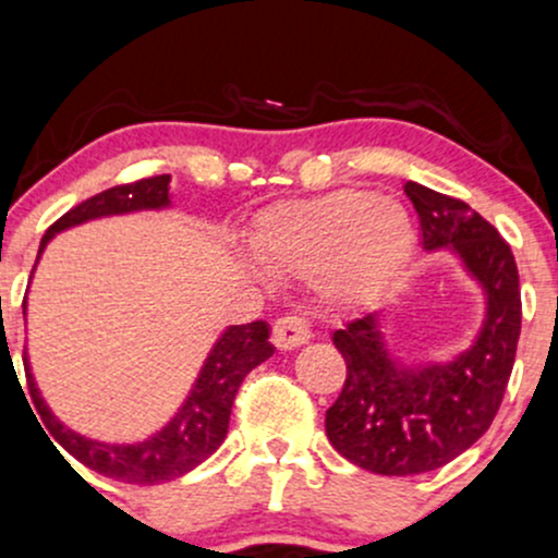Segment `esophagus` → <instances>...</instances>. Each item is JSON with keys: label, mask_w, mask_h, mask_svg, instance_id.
I'll return each instance as SVG.
<instances>
[{"label": "esophagus", "mask_w": 558, "mask_h": 558, "mask_svg": "<svg viewBox=\"0 0 558 558\" xmlns=\"http://www.w3.org/2000/svg\"><path fill=\"white\" fill-rule=\"evenodd\" d=\"M310 326L307 320L299 318V315H283V318L275 320L272 326V344L278 350H296L302 344L310 342Z\"/></svg>", "instance_id": "34e87169"}]
</instances>
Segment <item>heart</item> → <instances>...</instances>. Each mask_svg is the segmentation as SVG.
Wrapping results in <instances>:
<instances>
[{
  "label": "heart",
  "instance_id": "obj_1",
  "mask_svg": "<svg viewBox=\"0 0 558 558\" xmlns=\"http://www.w3.org/2000/svg\"><path fill=\"white\" fill-rule=\"evenodd\" d=\"M417 227L407 205L368 190L280 203L248 234L269 272L318 278L331 302H357L390 283L412 256Z\"/></svg>",
  "mask_w": 558,
  "mask_h": 558
}]
</instances>
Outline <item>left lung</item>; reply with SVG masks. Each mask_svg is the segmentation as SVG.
Masks as SVG:
<instances>
[{"instance_id":"8db88e82","label":"left lung","mask_w":558,"mask_h":558,"mask_svg":"<svg viewBox=\"0 0 558 558\" xmlns=\"http://www.w3.org/2000/svg\"><path fill=\"white\" fill-rule=\"evenodd\" d=\"M422 248L451 254L484 294V318L460 353L401 357L385 333V310L333 331L348 377L326 412L331 447L363 471L417 476L471 449L506 396L521 333L519 269L511 245L462 201L407 181Z\"/></svg>"}]
</instances>
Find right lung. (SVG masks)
<instances>
[{
    "label": "right lung",
    "instance_id": "obj_1",
    "mask_svg": "<svg viewBox=\"0 0 558 558\" xmlns=\"http://www.w3.org/2000/svg\"><path fill=\"white\" fill-rule=\"evenodd\" d=\"M171 175H155V179L136 181L128 186H111L101 195L80 203L69 214H63L56 225L47 230L39 243L37 264L43 259L47 243L56 234L82 227L87 221L111 219V216H131L144 214V210H171ZM34 264V269H37ZM34 278V272H32ZM26 315V304H23ZM269 339V326L264 320H254L248 326H227L210 344L195 383L173 417L155 430L151 436L138 438V441H98V438L82 436L56 417L50 403L43 398L37 377L32 372L28 353L23 357L26 366L28 390L37 412L43 414L50 436L61 444L72 457H77L82 465L101 476L125 481V484H166L184 473L195 471L201 462L208 460L216 449L225 444L227 427H230V414L238 387L245 374L254 372L259 363L275 353ZM47 436V438H50Z\"/></svg>",
    "mask_w": 558,
    "mask_h": 558
}]
</instances>
